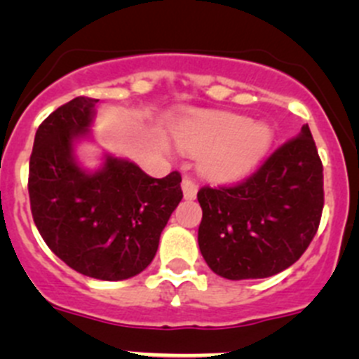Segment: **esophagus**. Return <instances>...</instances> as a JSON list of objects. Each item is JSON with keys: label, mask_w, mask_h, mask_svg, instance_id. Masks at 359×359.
I'll return each instance as SVG.
<instances>
[{"label": "esophagus", "mask_w": 359, "mask_h": 359, "mask_svg": "<svg viewBox=\"0 0 359 359\" xmlns=\"http://www.w3.org/2000/svg\"><path fill=\"white\" fill-rule=\"evenodd\" d=\"M182 193L186 200H194L198 194V184L194 182L191 177H184L182 179Z\"/></svg>", "instance_id": "obj_1"}]
</instances>
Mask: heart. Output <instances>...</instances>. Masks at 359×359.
<instances>
[{
	"label": "heart",
	"mask_w": 359,
	"mask_h": 359,
	"mask_svg": "<svg viewBox=\"0 0 359 359\" xmlns=\"http://www.w3.org/2000/svg\"><path fill=\"white\" fill-rule=\"evenodd\" d=\"M177 142L200 156L203 175L231 182L257 168L273 144V130L229 112H193L177 128Z\"/></svg>",
	"instance_id": "b5f03b06"
}]
</instances>
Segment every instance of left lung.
Returning <instances> with one entry per match:
<instances>
[{
	"mask_svg": "<svg viewBox=\"0 0 359 359\" xmlns=\"http://www.w3.org/2000/svg\"><path fill=\"white\" fill-rule=\"evenodd\" d=\"M198 245L226 280H259L300 259L323 212V165L309 126L278 147L245 182L201 187Z\"/></svg>",
	"mask_w": 359,
	"mask_h": 359,
	"instance_id": "obj_1",
	"label": "left lung"
}]
</instances>
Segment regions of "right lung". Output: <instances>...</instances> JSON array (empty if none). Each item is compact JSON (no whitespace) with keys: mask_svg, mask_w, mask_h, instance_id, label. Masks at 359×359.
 <instances>
[{"mask_svg":"<svg viewBox=\"0 0 359 359\" xmlns=\"http://www.w3.org/2000/svg\"><path fill=\"white\" fill-rule=\"evenodd\" d=\"M76 97L39 125L29 161V200L39 234L71 269L104 281L142 273L170 215L182 200L180 173L153 179L111 154L97 170L78 163L74 146L90 137L95 104Z\"/></svg>","mask_w":359,"mask_h":359,"instance_id":"add662e5","label":"right lung"}]
</instances>
